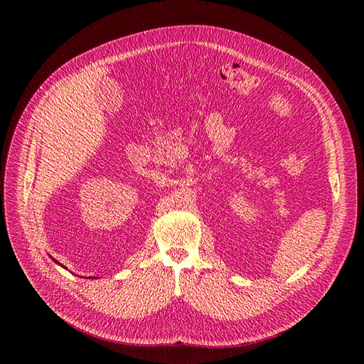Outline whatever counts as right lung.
Returning a JSON list of instances; mask_svg holds the SVG:
<instances>
[{
  "mask_svg": "<svg viewBox=\"0 0 364 364\" xmlns=\"http://www.w3.org/2000/svg\"><path fill=\"white\" fill-rule=\"evenodd\" d=\"M50 258H51V259H53V261H54V262H55V264H59V265H62V264H60V262H59V261H55V259H54V258H53V257H50ZM62 267H63V265H62ZM63 269H66V267H63ZM91 277H94V276H91ZM91 277H87V279H91Z\"/></svg>",
  "mask_w": 364,
  "mask_h": 364,
  "instance_id": "1",
  "label": "right lung"
}]
</instances>
